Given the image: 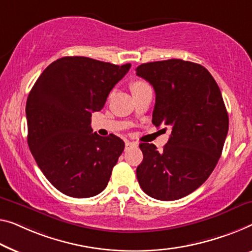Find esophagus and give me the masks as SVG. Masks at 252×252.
Returning <instances> with one entry per match:
<instances>
[{
	"label": "esophagus",
	"instance_id": "esophagus-1",
	"mask_svg": "<svg viewBox=\"0 0 252 252\" xmlns=\"http://www.w3.org/2000/svg\"><path fill=\"white\" fill-rule=\"evenodd\" d=\"M133 146H138L137 142L130 141V140H126V149H129L130 147H133Z\"/></svg>",
	"mask_w": 252,
	"mask_h": 252
}]
</instances>
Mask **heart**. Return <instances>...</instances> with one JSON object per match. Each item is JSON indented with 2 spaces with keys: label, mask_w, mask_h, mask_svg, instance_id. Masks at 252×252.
<instances>
[{
  "label": "heart",
  "mask_w": 252,
  "mask_h": 252,
  "mask_svg": "<svg viewBox=\"0 0 252 252\" xmlns=\"http://www.w3.org/2000/svg\"><path fill=\"white\" fill-rule=\"evenodd\" d=\"M145 86H147V85H146L144 81L137 80V81H133L132 84H131V89H132V90H136V89H139V88L145 87Z\"/></svg>",
  "instance_id": "b5f03b06"
}]
</instances>
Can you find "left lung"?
<instances>
[{
  "label": "left lung",
  "instance_id": "obj_1",
  "mask_svg": "<svg viewBox=\"0 0 252 252\" xmlns=\"http://www.w3.org/2000/svg\"><path fill=\"white\" fill-rule=\"evenodd\" d=\"M136 72L155 90L153 125L171 127L162 150L139 145L144 154L137 167L139 186L152 198L176 200L198 189L215 168L228 131L226 107L215 79L197 63L149 62Z\"/></svg>",
  "mask_w": 252,
  "mask_h": 252
}]
</instances>
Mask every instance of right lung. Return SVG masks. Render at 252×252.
<instances>
[{"label": "right lung", "mask_w": 252, "mask_h": 252, "mask_svg": "<svg viewBox=\"0 0 252 252\" xmlns=\"http://www.w3.org/2000/svg\"><path fill=\"white\" fill-rule=\"evenodd\" d=\"M130 67L65 56L51 63L30 90L29 149L48 181L66 196L94 197L110 181L125 142L93 133L92 113L102 110Z\"/></svg>", "instance_id": "1"}]
</instances>
